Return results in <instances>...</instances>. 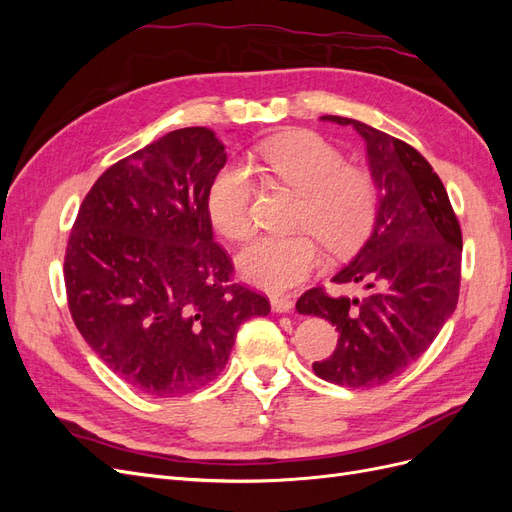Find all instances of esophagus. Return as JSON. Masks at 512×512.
Here are the masks:
<instances>
[{"label":"esophagus","instance_id":"34e87169","mask_svg":"<svg viewBox=\"0 0 512 512\" xmlns=\"http://www.w3.org/2000/svg\"><path fill=\"white\" fill-rule=\"evenodd\" d=\"M271 307L275 314H288V312H292L294 303L288 297H271Z\"/></svg>","mask_w":512,"mask_h":512}]
</instances>
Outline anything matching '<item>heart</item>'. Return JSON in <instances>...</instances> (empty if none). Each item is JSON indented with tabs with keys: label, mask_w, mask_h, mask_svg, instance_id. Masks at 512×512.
<instances>
[{
	"label": "heart",
	"mask_w": 512,
	"mask_h": 512,
	"mask_svg": "<svg viewBox=\"0 0 512 512\" xmlns=\"http://www.w3.org/2000/svg\"><path fill=\"white\" fill-rule=\"evenodd\" d=\"M269 173L301 196L297 228L309 230L335 254L354 250L376 218V185L363 170L350 168L342 151L312 132H290L260 145ZM254 177L239 162L215 175L207 211L222 237L241 241L252 232ZM322 262L309 235L258 237L239 254L245 280L269 292H284L307 280Z\"/></svg>",
	"instance_id": "b5f03b06"
}]
</instances>
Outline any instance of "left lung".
<instances>
[{"mask_svg": "<svg viewBox=\"0 0 512 512\" xmlns=\"http://www.w3.org/2000/svg\"><path fill=\"white\" fill-rule=\"evenodd\" d=\"M322 121L363 136L378 211L369 239L333 277L335 284H361L363 297L312 288L297 309L339 331L335 352L314 363L316 376L371 389L406 371L455 312L461 228L440 177L414 147L356 119L324 115Z\"/></svg>", "mask_w": 512, "mask_h": 512, "instance_id": "8db88e82", "label": "left lung"}]
</instances>
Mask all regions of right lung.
Masks as SVG:
<instances>
[{
  "instance_id": "right-lung-1",
  "label": "right lung",
  "mask_w": 512,
  "mask_h": 512,
  "mask_svg": "<svg viewBox=\"0 0 512 512\" xmlns=\"http://www.w3.org/2000/svg\"><path fill=\"white\" fill-rule=\"evenodd\" d=\"M226 151L181 128L106 168L72 226L64 280L76 329L132 389L177 397L226 367L241 322L269 299L232 284L209 188Z\"/></svg>"
}]
</instances>
